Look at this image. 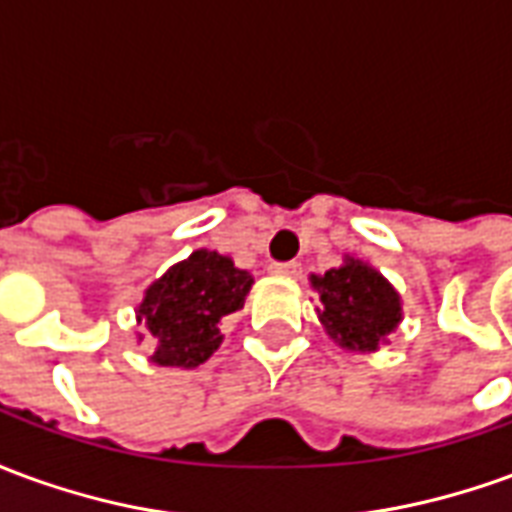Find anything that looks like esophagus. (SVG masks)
Masks as SVG:
<instances>
[{"label": "esophagus", "instance_id": "obj_1", "mask_svg": "<svg viewBox=\"0 0 512 512\" xmlns=\"http://www.w3.org/2000/svg\"><path fill=\"white\" fill-rule=\"evenodd\" d=\"M271 271H274V274H279V277H299L301 263H296V260H288V263H274V266H271Z\"/></svg>", "mask_w": 512, "mask_h": 512}]
</instances>
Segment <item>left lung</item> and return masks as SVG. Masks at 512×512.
Masks as SVG:
<instances>
[{
    "label": "left lung",
    "mask_w": 512,
    "mask_h": 512,
    "mask_svg": "<svg viewBox=\"0 0 512 512\" xmlns=\"http://www.w3.org/2000/svg\"><path fill=\"white\" fill-rule=\"evenodd\" d=\"M323 310L321 323L348 351H376L400 323V296L376 268L359 260L312 277Z\"/></svg>",
    "instance_id": "obj_1"
}]
</instances>
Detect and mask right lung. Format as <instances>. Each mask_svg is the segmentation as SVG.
I'll use <instances>...</instances> for the list:
<instances>
[{
    "mask_svg": "<svg viewBox=\"0 0 512 512\" xmlns=\"http://www.w3.org/2000/svg\"><path fill=\"white\" fill-rule=\"evenodd\" d=\"M255 279L230 257L200 249L153 282L139 307L158 340L153 362L161 367H197L219 348V321L241 310Z\"/></svg>",
    "mask_w": 512,
    "mask_h": 512,
    "instance_id": "obj_1",
    "label": "right lung"
}]
</instances>
